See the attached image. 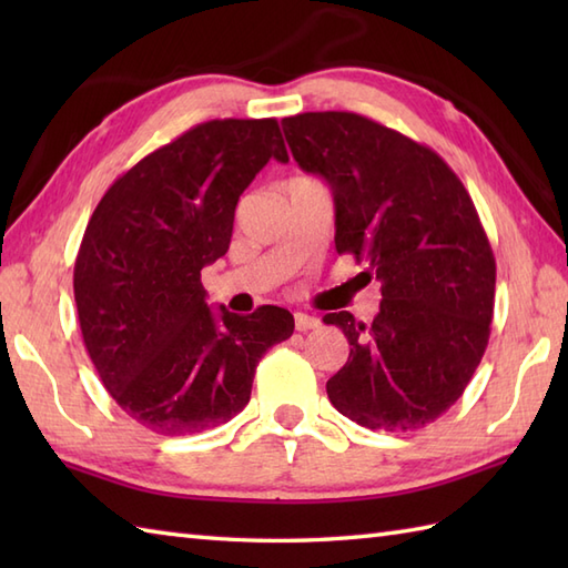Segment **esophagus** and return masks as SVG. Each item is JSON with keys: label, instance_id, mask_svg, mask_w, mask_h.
Here are the masks:
<instances>
[{"label": "esophagus", "instance_id": "1", "mask_svg": "<svg viewBox=\"0 0 568 568\" xmlns=\"http://www.w3.org/2000/svg\"><path fill=\"white\" fill-rule=\"evenodd\" d=\"M320 327V320L307 315V312H295V329L297 332H310V329H317Z\"/></svg>", "mask_w": 568, "mask_h": 568}]
</instances>
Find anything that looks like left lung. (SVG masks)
<instances>
[{
	"instance_id": "obj_1",
	"label": "left lung",
	"mask_w": 568,
	"mask_h": 568,
	"mask_svg": "<svg viewBox=\"0 0 568 568\" xmlns=\"http://www.w3.org/2000/svg\"><path fill=\"white\" fill-rule=\"evenodd\" d=\"M293 159L327 180L336 253L381 281L371 324L332 312L348 361L327 381L356 425L413 432L449 409L488 346L496 258L462 180L432 149L354 112L283 119Z\"/></svg>"
}]
</instances>
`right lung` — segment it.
Returning a JSON list of instances; mask_svg holds the SVG:
<instances>
[{"mask_svg": "<svg viewBox=\"0 0 568 568\" xmlns=\"http://www.w3.org/2000/svg\"><path fill=\"white\" fill-rule=\"evenodd\" d=\"M271 159L287 161L275 119H212L116 178L84 229L72 275L84 348L116 405L155 434L232 419L261 356L295 329L275 305L214 315L200 281Z\"/></svg>", "mask_w": 568, "mask_h": 568, "instance_id": "1", "label": "right lung"}]
</instances>
